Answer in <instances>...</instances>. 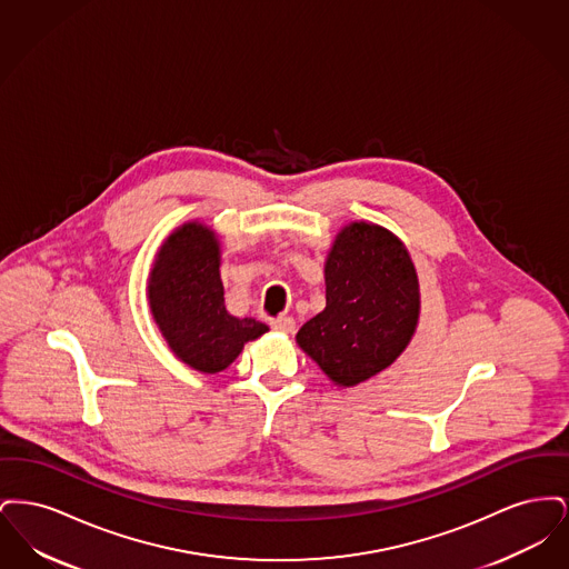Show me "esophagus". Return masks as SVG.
I'll return each mask as SVG.
<instances>
[{"mask_svg":"<svg viewBox=\"0 0 569 569\" xmlns=\"http://www.w3.org/2000/svg\"><path fill=\"white\" fill-rule=\"evenodd\" d=\"M271 326L274 328V330H277V332L290 335V332H295L297 322H295V318H290V316H279L277 320H272Z\"/></svg>","mask_w":569,"mask_h":569,"instance_id":"1","label":"esophagus"}]
</instances>
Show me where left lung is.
Instances as JSON below:
<instances>
[{
    "label": "left lung",
    "instance_id": "obj_1",
    "mask_svg": "<svg viewBox=\"0 0 569 569\" xmlns=\"http://www.w3.org/2000/svg\"><path fill=\"white\" fill-rule=\"evenodd\" d=\"M326 307L298 330L297 343L328 379L350 388L390 367L420 316L413 262L386 228L346 226L326 258Z\"/></svg>",
    "mask_w": 569,
    "mask_h": 569
}]
</instances>
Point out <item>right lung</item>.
<instances>
[{
    "mask_svg": "<svg viewBox=\"0 0 569 569\" xmlns=\"http://www.w3.org/2000/svg\"><path fill=\"white\" fill-rule=\"evenodd\" d=\"M219 241L204 223L190 221L163 241L149 272V305L156 325L179 360L202 373L234 362L247 341L269 326L234 318L223 305Z\"/></svg>",
    "mask_w": 569,
    "mask_h": 569,
    "instance_id": "1",
    "label": "right lung"
}]
</instances>
